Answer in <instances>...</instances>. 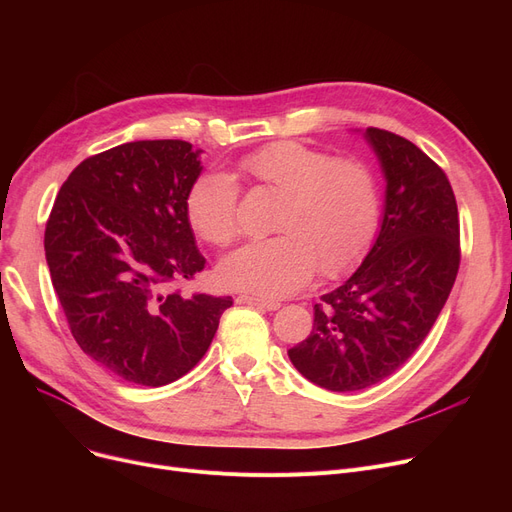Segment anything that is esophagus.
I'll use <instances>...</instances> for the list:
<instances>
[{"mask_svg": "<svg viewBox=\"0 0 512 512\" xmlns=\"http://www.w3.org/2000/svg\"><path fill=\"white\" fill-rule=\"evenodd\" d=\"M238 303L253 305V307H259V309H265V311H276V309H280V303H278V301H270V299L253 297V294H240V297H238Z\"/></svg>", "mask_w": 512, "mask_h": 512, "instance_id": "esophagus-1", "label": "esophagus"}]
</instances>
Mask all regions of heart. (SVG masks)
<instances>
[{
    "instance_id": "b5f03b06",
    "label": "heart",
    "mask_w": 512,
    "mask_h": 512,
    "mask_svg": "<svg viewBox=\"0 0 512 512\" xmlns=\"http://www.w3.org/2000/svg\"><path fill=\"white\" fill-rule=\"evenodd\" d=\"M240 170L280 195L272 224L280 234L228 255L218 270L226 286L282 297L307 284L315 270L326 278L346 274L371 249L382 195L363 159L278 141L242 157ZM186 215L209 245H232L240 236L234 180L226 174L197 178L186 195Z\"/></svg>"
}]
</instances>
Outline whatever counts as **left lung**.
<instances>
[{
	"label": "left lung",
	"instance_id": "8db88e82",
	"mask_svg": "<svg viewBox=\"0 0 512 512\" xmlns=\"http://www.w3.org/2000/svg\"><path fill=\"white\" fill-rule=\"evenodd\" d=\"M388 180L382 230L359 270L315 303L311 334L288 357L307 380L355 392L405 365L436 324L461 265L452 186L432 157L369 126Z\"/></svg>",
	"mask_w": 512,
	"mask_h": 512
}]
</instances>
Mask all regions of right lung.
Wrapping results in <instances>:
<instances>
[{"instance_id":"obj_1","label":"right lung","mask_w":512,"mask_h":512,"mask_svg":"<svg viewBox=\"0 0 512 512\" xmlns=\"http://www.w3.org/2000/svg\"><path fill=\"white\" fill-rule=\"evenodd\" d=\"M199 151L134 141L70 172L45 224V257L68 328L130 384L176 382L207 353L232 297L182 294L205 270L186 215Z\"/></svg>"}]
</instances>
